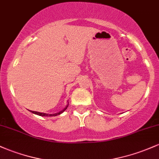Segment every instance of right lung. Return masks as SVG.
Returning <instances> with one entry per match:
<instances>
[{"instance_id": "add662e5", "label": "right lung", "mask_w": 159, "mask_h": 159, "mask_svg": "<svg viewBox=\"0 0 159 159\" xmlns=\"http://www.w3.org/2000/svg\"><path fill=\"white\" fill-rule=\"evenodd\" d=\"M69 101H67V105L65 108H64L63 109H62V110L59 111V112H57V113H54V114H47V113H43V112H38V111H30L31 112H32L33 114H35V115H38V116H44V117H51V116H58V115H60L62 114V112H63L64 111L66 110V109L68 108V106H69Z\"/></svg>"}]
</instances>
